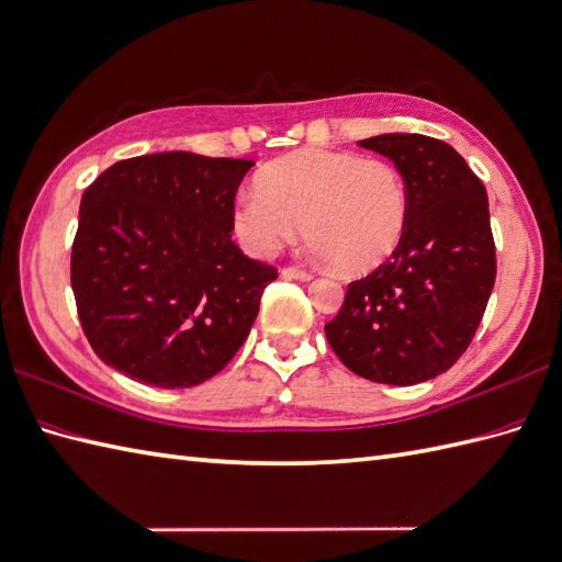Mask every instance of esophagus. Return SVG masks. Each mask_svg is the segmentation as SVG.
Masks as SVG:
<instances>
[{"mask_svg": "<svg viewBox=\"0 0 562 562\" xmlns=\"http://www.w3.org/2000/svg\"><path fill=\"white\" fill-rule=\"evenodd\" d=\"M282 276L284 278H292V280H311L313 278V272L311 270H306V268H299V266H292V268H284L282 270Z\"/></svg>", "mask_w": 562, "mask_h": 562, "instance_id": "1", "label": "esophagus"}]
</instances>
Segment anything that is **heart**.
I'll use <instances>...</instances> for the list:
<instances>
[{
	"mask_svg": "<svg viewBox=\"0 0 562 562\" xmlns=\"http://www.w3.org/2000/svg\"><path fill=\"white\" fill-rule=\"evenodd\" d=\"M409 191L397 165L357 153L304 148L268 162L241 193L232 225L256 256H272L304 225L308 244L347 276H363L397 251Z\"/></svg>",
	"mask_w": 562,
	"mask_h": 562,
	"instance_id": "heart-1",
	"label": "heart"
}]
</instances>
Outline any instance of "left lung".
I'll list each match as a JSON object with an SVG mask.
<instances>
[{"label": "left lung", "mask_w": 562, "mask_h": 562, "mask_svg": "<svg viewBox=\"0 0 562 562\" xmlns=\"http://www.w3.org/2000/svg\"><path fill=\"white\" fill-rule=\"evenodd\" d=\"M361 148L393 160L407 181L402 244L347 286L325 337L349 371L414 385L446 373L472 342L495 282L486 187L448 143L383 134Z\"/></svg>", "instance_id": "8db88e82"}]
</instances>
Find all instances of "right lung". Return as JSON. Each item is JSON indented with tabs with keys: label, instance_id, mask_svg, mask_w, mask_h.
Returning <instances> with one entry per match:
<instances>
[{
	"label": "right lung",
	"instance_id": "add662e5",
	"mask_svg": "<svg viewBox=\"0 0 562 562\" xmlns=\"http://www.w3.org/2000/svg\"><path fill=\"white\" fill-rule=\"evenodd\" d=\"M251 160L172 150L104 169L78 211L71 290L108 367L155 387L201 385L227 367L278 270L232 241Z\"/></svg>",
	"mask_w": 562,
	"mask_h": 562
}]
</instances>
